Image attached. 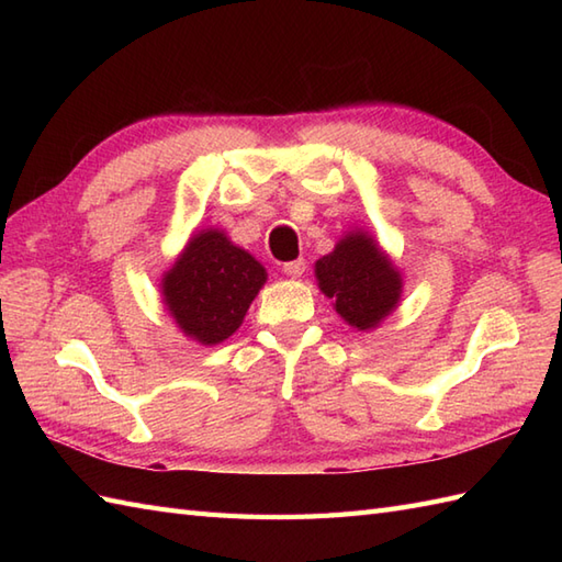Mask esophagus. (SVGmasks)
Segmentation results:
<instances>
[{
  "label": "esophagus",
  "mask_w": 562,
  "mask_h": 562,
  "mask_svg": "<svg viewBox=\"0 0 562 562\" xmlns=\"http://www.w3.org/2000/svg\"><path fill=\"white\" fill-rule=\"evenodd\" d=\"M282 270H284V274H290V278H302L304 270H306V260L304 258H296V260L284 262Z\"/></svg>",
  "instance_id": "esophagus-1"
}]
</instances>
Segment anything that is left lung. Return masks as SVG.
Returning a JSON list of instances; mask_svg holds the SVG:
<instances>
[{
  "label": "left lung",
  "instance_id": "obj_1",
  "mask_svg": "<svg viewBox=\"0 0 562 562\" xmlns=\"http://www.w3.org/2000/svg\"><path fill=\"white\" fill-rule=\"evenodd\" d=\"M318 288L336 302L350 326L367 330L393 312L401 296V278L391 260L367 234H348L333 254L316 262Z\"/></svg>",
  "mask_w": 562,
  "mask_h": 562
}]
</instances>
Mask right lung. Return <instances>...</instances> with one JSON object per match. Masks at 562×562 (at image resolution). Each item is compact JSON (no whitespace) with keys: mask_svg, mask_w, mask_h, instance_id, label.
Instances as JSON below:
<instances>
[{"mask_svg":"<svg viewBox=\"0 0 562 562\" xmlns=\"http://www.w3.org/2000/svg\"><path fill=\"white\" fill-rule=\"evenodd\" d=\"M266 278V268L222 232H202L164 274V302L186 336L217 345L241 326Z\"/></svg>","mask_w":562,"mask_h":562,"instance_id":"right-lung-1","label":"right lung"}]
</instances>
